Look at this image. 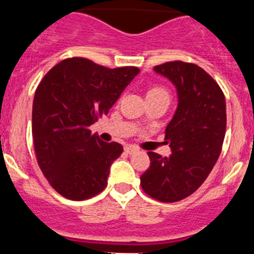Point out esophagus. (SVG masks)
I'll use <instances>...</instances> for the list:
<instances>
[{
    "instance_id": "1",
    "label": "esophagus",
    "mask_w": 254,
    "mask_h": 254,
    "mask_svg": "<svg viewBox=\"0 0 254 254\" xmlns=\"http://www.w3.org/2000/svg\"><path fill=\"white\" fill-rule=\"evenodd\" d=\"M137 151H138V149H135L134 146H127L125 147V153H127V154H135V153H137Z\"/></svg>"
}]
</instances>
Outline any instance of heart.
Returning a JSON list of instances; mask_svg holds the SVG:
<instances>
[{"mask_svg": "<svg viewBox=\"0 0 254 254\" xmlns=\"http://www.w3.org/2000/svg\"><path fill=\"white\" fill-rule=\"evenodd\" d=\"M153 95H167V92L162 88H151L150 91L147 92V96H153Z\"/></svg>", "mask_w": 254, "mask_h": 254, "instance_id": "1", "label": "heart"}]
</instances>
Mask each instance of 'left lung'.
I'll return each mask as SVG.
<instances>
[{"instance_id":"left-lung-1","label":"left lung","mask_w":254,"mask_h":254,"mask_svg":"<svg viewBox=\"0 0 254 254\" xmlns=\"http://www.w3.org/2000/svg\"><path fill=\"white\" fill-rule=\"evenodd\" d=\"M154 72L177 89L178 107L166 127L171 154L149 151L150 167L141 175L149 196L173 203L195 192L220 155L227 127L225 97L217 83L199 65L167 62Z\"/></svg>"}]
</instances>
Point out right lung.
I'll return each instance as SVG.
<instances>
[{
  "label": "right lung",
  "mask_w": 254,
  "mask_h": 254,
  "mask_svg": "<svg viewBox=\"0 0 254 254\" xmlns=\"http://www.w3.org/2000/svg\"><path fill=\"white\" fill-rule=\"evenodd\" d=\"M139 73L137 67L107 68L84 58L58 63L38 85L33 101V139L38 165L50 185L71 200L105 189L112 163L123 153L89 127L107 115Z\"/></svg>",
  "instance_id": "add662e5"
}]
</instances>
